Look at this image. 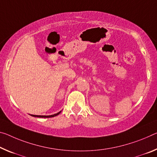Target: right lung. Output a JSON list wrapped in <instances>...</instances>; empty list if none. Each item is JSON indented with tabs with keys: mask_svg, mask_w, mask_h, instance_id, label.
I'll return each mask as SVG.
<instances>
[{
	"mask_svg": "<svg viewBox=\"0 0 157 157\" xmlns=\"http://www.w3.org/2000/svg\"><path fill=\"white\" fill-rule=\"evenodd\" d=\"M61 112H59V113H56V114H52V115H49V116H43V115H33V114H31V116L33 117H44V118H48V117H55L57 116L59 114H60Z\"/></svg>",
	"mask_w": 157,
	"mask_h": 157,
	"instance_id": "obj_1",
	"label": "right lung"
}]
</instances>
